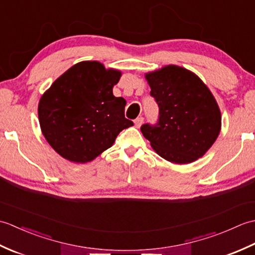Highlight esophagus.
Wrapping results in <instances>:
<instances>
[{"mask_svg":"<svg viewBox=\"0 0 255 255\" xmlns=\"http://www.w3.org/2000/svg\"><path fill=\"white\" fill-rule=\"evenodd\" d=\"M142 123H143V117H141V116L134 119V125H136V127H138V128L141 126Z\"/></svg>","mask_w":255,"mask_h":255,"instance_id":"1","label":"esophagus"}]
</instances>
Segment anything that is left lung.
<instances>
[{
  "instance_id": "left-lung-1",
  "label": "left lung",
  "mask_w": 255,
  "mask_h": 255,
  "mask_svg": "<svg viewBox=\"0 0 255 255\" xmlns=\"http://www.w3.org/2000/svg\"><path fill=\"white\" fill-rule=\"evenodd\" d=\"M150 95L159 106L155 124L141 132L162 158L185 164L205 154L217 139L221 115L215 97L188 70L167 66L145 75Z\"/></svg>"
}]
</instances>
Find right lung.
I'll use <instances>...</instances> for the list:
<instances>
[{"label": "right lung", "instance_id": "1", "mask_svg": "<svg viewBox=\"0 0 255 255\" xmlns=\"http://www.w3.org/2000/svg\"><path fill=\"white\" fill-rule=\"evenodd\" d=\"M119 79L117 70L84 61L70 68L42 95L38 106L41 131L64 159L90 162L132 126L125 117L126 101L113 95Z\"/></svg>", "mask_w": 255, "mask_h": 255}]
</instances>
